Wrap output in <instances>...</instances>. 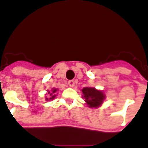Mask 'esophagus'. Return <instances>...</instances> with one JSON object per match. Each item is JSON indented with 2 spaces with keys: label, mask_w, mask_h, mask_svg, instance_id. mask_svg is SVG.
<instances>
[{
  "label": "esophagus",
  "mask_w": 148,
  "mask_h": 148,
  "mask_svg": "<svg viewBox=\"0 0 148 148\" xmlns=\"http://www.w3.org/2000/svg\"><path fill=\"white\" fill-rule=\"evenodd\" d=\"M68 84H69V86L71 87H74V85H75V81H74V80H69V81L68 82Z\"/></svg>",
  "instance_id": "1"
}]
</instances>
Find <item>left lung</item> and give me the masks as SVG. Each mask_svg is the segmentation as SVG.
I'll return each mask as SVG.
<instances>
[{
  "instance_id": "1",
  "label": "left lung",
  "mask_w": 148,
  "mask_h": 148,
  "mask_svg": "<svg viewBox=\"0 0 148 148\" xmlns=\"http://www.w3.org/2000/svg\"><path fill=\"white\" fill-rule=\"evenodd\" d=\"M85 102L90 108H96L101 105L105 99L102 91L96 90L93 87H84L82 90Z\"/></svg>"
}]
</instances>
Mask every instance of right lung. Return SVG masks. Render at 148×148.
I'll return each instance as SVG.
<instances>
[{
	"mask_svg": "<svg viewBox=\"0 0 148 148\" xmlns=\"http://www.w3.org/2000/svg\"><path fill=\"white\" fill-rule=\"evenodd\" d=\"M57 91V89H53V90H51V92H48V94H49V99H46V100H52V99H53L56 97V95H55V92Z\"/></svg>",
	"mask_w": 148,
	"mask_h": 148,
	"instance_id": "add662e5",
	"label": "right lung"
}]
</instances>
